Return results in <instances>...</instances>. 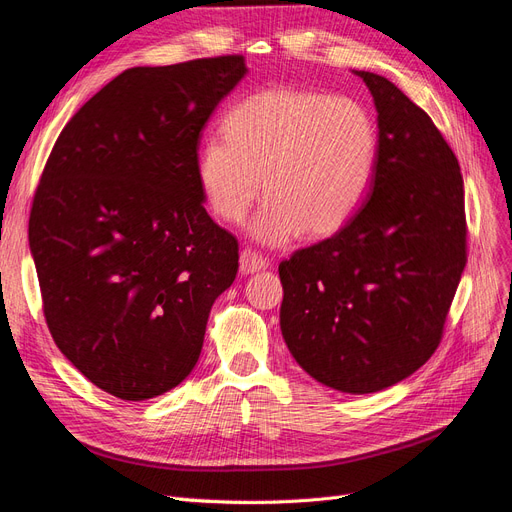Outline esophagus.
<instances>
[{
    "label": "esophagus",
    "mask_w": 512,
    "mask_h": 512,
    "mask_svg": "<svg viewBox=\"0 0 512 512\" xmlns=\"http://www.w3.org/2000/svg\"><path fill=\"white\" fill-rule=\"evenodd\" d=\"M269 267V260L254 252V250H243L241 252V258H239V269L243 275H250V273H256V271H262Z\"/></svg>",
    "instance_id": "obj_1"
}]
</instances>
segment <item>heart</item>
I'll return each instance as SVG.
<instances>
[{"label": "heart", "instance_id": "1", "mask_svg": "<svg viewBox=\"0 0 512 512\" xmlns=\"http://www.w3.org/2000/svg\"><path fill=\"white\" fill-rule=\"evenodd\" d=\"M224 136L198 153L196 175L209 209L239 224L260 188L269 196L252 224L262 243L305 230L333 235L359 211L378 162V128L367 108L324 91L271 87L230 108Z\"/></svg>", "mask_w": 512, "mask_h": 512}]
</instances>
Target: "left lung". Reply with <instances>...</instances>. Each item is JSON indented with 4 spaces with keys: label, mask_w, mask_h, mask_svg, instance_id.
I'll return each instance as SVG.
<instances>
[{
    "label": "left lung",
    "mask_w": 512,
    "mask_h": 512,
    "mask_svg": "<svg viewBox=\"0 0 512 512\" xmlns=\"http://www.w3.org/2000/svg\"><path fill=\"white\" fill-rule=\"evenodd\" d=\"M378 111L369 194L333 237L280 265L290 354L335 391L376 393L440 346L468 260L463 177L431 117L374 72H356Z\"/></svg>",
    "instance_id": "left-lung-1"
}]
</instances>
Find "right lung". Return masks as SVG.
<instances>
[{
	"instance_id": "obj_1",
	"label": "right lung",
	"mask_w": 512,
	"mask_h": 512,
	"mask_svg": "<svg viewBox=\"0 0 512 512\" xmlns=\"http://www.w3.org/2000/svg\"><path fill=\"white\" fill-rule=\"evenodd\" d=\"M247 72L222 55L121 72L61 130L29 215L42 312L57 348L126 401L188 378L237 237L203 205L200 132Z\"/></svg>"
}]
</instances>
